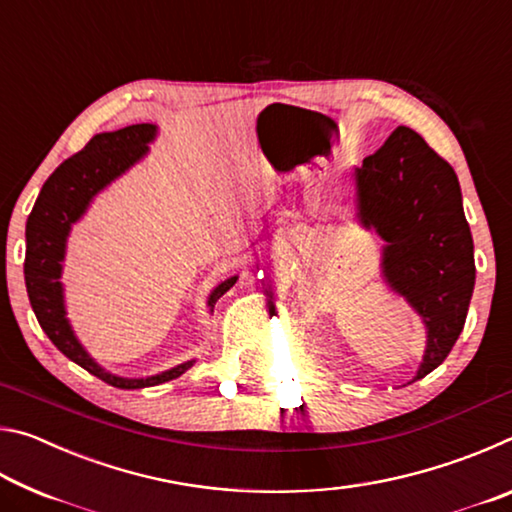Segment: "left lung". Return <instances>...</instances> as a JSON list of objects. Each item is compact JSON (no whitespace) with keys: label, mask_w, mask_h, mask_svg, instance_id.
<instances>
[{"label":"left lung","mask_w":512,"mask_h":512,"mask_svg":"<svg viewBox=\"0 0 512 512\" xmlns=\"http://www.w3.org/2000/svg\"><path fill=\"white\" fill-rule=\"evenodd\" d=\"M354 205L381 246V280L420 316L427 345L418 381L452 352L470 309L476 268L472 232L454 169L400 126L354 167Z\"/></svg>","instance_id":"1"}]
</instances>
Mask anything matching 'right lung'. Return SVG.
Listing matches in <instances>:
<instances>
[{
    "mask_svg": "<svg viewBox=\"0 0 512 512\" xmlns=\"http://www.w3.org/2000/svg\"><path fill=\"white\" fill-rule=\"evenodd\" d=\"M155 135H158L155 124H133L112 133L94 135L83 146V151L67 158L47 178L27 221L24 282H27L33 314H36L40 327L45 329L49 341L67 359L79 363L81 368L103 379L106 384L124 388V391L158 386L169 379H176L192 368L196 359L183 361L178 366L149 377H119L115 372H108L83 348L72 323H69L65 287L60 277H63V262L72 225L83 219L88 207L103 189L149 155V144L155 140ZM237 277L239 275L225 277L223 282L216 284L210 291V298H207V309L214 311L216 300L237 282Z\"/></svg>",
    "mask_w": 512,
    "mask_h": 512,
    "instance_id": "right-lung-1",
    "label": "right lung"
}]
</instances>
